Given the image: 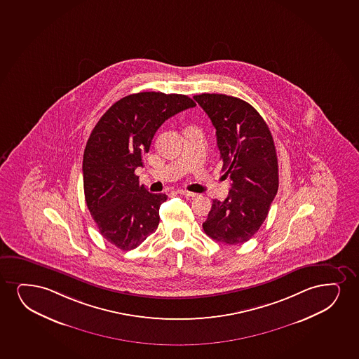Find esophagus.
I'll return each mask as SVG.
<instances>
[{
	"label": "esophagus",
	"instance_id": "esophagus-1",
	"mask_svg": "<svg viewBox=\"0 0 359 359\" xmlns=\"http://www.w3.org/2000/svg\"><path fill=\"white\" fill-rule=\"evenodd\" d=\"M177 193H180L181 196H188V198H196L198 196L196 193H191V191H178Z\"/></svg>",
	"mask_w": 359,
	"mask_h": 359
}]
</instances>
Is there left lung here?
<instances>
[{
    "label": "left lung",
    "mask_w": 359,
    "mask_h": 359,
    "mask_svg": "<svg viewBox=\"0 0 359 359\" xmlns=\"http://www.w3.org/2000/svg\"><path fill=\"white\" fill-rule=\"evenodd\" d=\"M216 128L229 196L212 200L205 233L228 245L251 239L267 217L277 196L278 159L268 125L245 100L218 93L194 95Z\"/></svg>",
    "instance_id": "8db88e82"
}]
</instances>
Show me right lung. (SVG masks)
I'll list each match as a JSON object with an SVG mask.
<instances>
[{"label":"right lung","instance_id":"1","mask_svg":"<svg viewBox=\"0 0 359 359\" xmlns=\"http://www.w3.org/2000/svg\"><path fill=\"white\" fill-rule=\"evenodd\" d=\"M196 105L188 95L140 92L114 103L93 128L82 161L85 199L100 234L118 249L141 245L159 226L168 196L147 191L135 171L158 128Z\"/></svg>","mask_w":359,"mask_h":359}]
</instances>
